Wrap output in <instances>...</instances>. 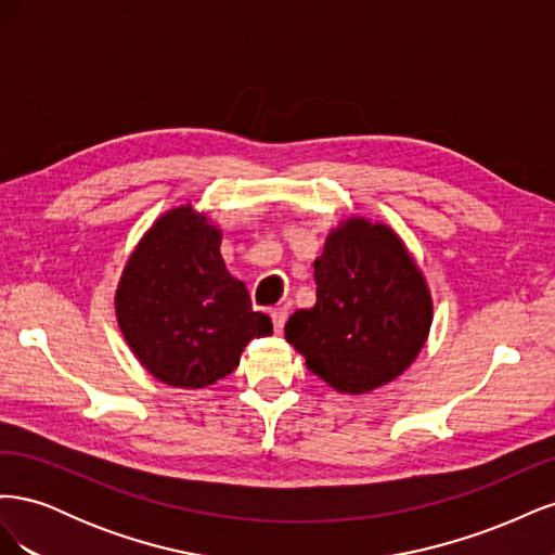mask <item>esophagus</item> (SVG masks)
<instances>
[{
    "label": "esophagus",
    "instance_id": "esophagus-1",
    "mask_svg": "<svg viewBox=\"0 0 555 555\" xmlns=\"http://www.w3.org/2000/svg\"><path fill=\"white\" fill-rule=\"evenodd\" d=\"M271 319H273V328L275 333H280L284 328V322H287V306H280L271 310Z\"/></svg>",
    "mask_w": 555,
    "mask_h": 555
}]
</instances>
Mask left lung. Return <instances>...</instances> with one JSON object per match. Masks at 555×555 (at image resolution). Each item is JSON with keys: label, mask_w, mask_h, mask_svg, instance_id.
Segmentation results:
<instances>
[{"label": "left lung", "mask_w": 555, "mask_h": 555, "mask_svg": "<svg viewBox=\"0 0 555 555\" xmlns=\"http://www.w3.org/2000/svg\"><path fill=\"white\" fill-rule=\"evenodd\" d=\"M314 308L296 310L284 338L335 391H373L422 351L430 294L389 227L349 220L333 231L314 259Z\"/></svg>", "instance_id": "1"}]
</instances>
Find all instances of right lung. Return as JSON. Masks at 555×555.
Here are the masks:
<instances>
[{
    "mask_svg": "<svg viewBox=\"0 0 555 555\" xmlns=\"http://www.w3.org/2000/svg\"><path fill=\"white\" fill-rule=\"evenodd\" d=\"M220 231L190 206L166 212L133 251L115 296L117 322L157 379L201 389L236 371L251 338L273 333L220 255Z\"/></svg>",
    "mask_w": 555,
    "mask_h": 555,
    "instance_id": "1",
    "label": "right lung"
}]
</instances>
